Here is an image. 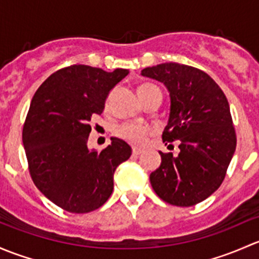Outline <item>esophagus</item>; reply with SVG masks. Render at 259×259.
<instances>
[{"label":"esophagus","mask_w":259,"mask_h":259,"mask_svg":"<svg viewBox=\"0 0 259 259\" xmlns=\"http://www.w3.org/2000/svg\"><path fill=\"white\" fill-rule=\"evenodd\" d=\"M132 153L135 154V156H138V154L142 153V149L138 148V147H133V148H132Z\"/></svg>","instance_id":"34e87169"}]
</instances>
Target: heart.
I'll return each instance as SVG.
<instances>
[{"label": "heart", "mask_w": 259, "mask_h": 259, "mask_svg": "<svg viewBox=\"0 0 259 259\" xmlns=\"http://www.w3.org/2000/svg\"><path fill=\"white\" fill-rule=\"evenodd\" d=\"M157 89L156 86L149 83L141 84L138 87V93L147 92V91ZM116 133L118 137L123 138V140L128 141L131 143H135V145H142L146 141L147 136L151 133V130L147 126H142V124L135 123V122H126V123H122L117 127Z\"/></svg>", "instance_id": "obj_1"}]
</instances>
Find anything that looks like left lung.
Returning <instances> with one entry per match:
<instances>
[{"mask_svg": "<svg viewBox=\"0 0 259 259\" xmlns=\"http://www.w3.org/2000/svg\"><path fill=\"white\" fill-rule=\"evenodd\" d=\"M141 74L166 86L170 106L162 138L180 142L177 156L159 152L161 166L149 176L152 188L167 203L194 206L217 191L236 151L227 98L206 72L191 66L161 63Z\"/></svg>", "mask_w": 259, "mask_h": 259, "instance_id": "obj_1", "label": "left lung"}]
</instances>
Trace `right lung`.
<instances>
[{"mask_svg":"<svg viewBox=\"0 0 259 259\" xmlns=\"http://www.w3.org/2000/svg\"><path fill=\"white\" fill-rule=\"evenodd\" d=\"M130 73L73 65L51 74L31 101L22 141L36 187L72 213L100 208L113 191V175L132 154L112 137L101 152L87 146L90 121L101 114L111 90Z\"/></svg>","mask_w":259,"mask_h":259,"instance_id":"add662e5","label":"right lung"}]
</instances>
